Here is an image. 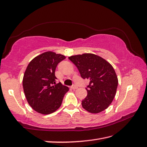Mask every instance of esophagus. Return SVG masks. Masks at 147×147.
<instances>
[{"mask_svg": "<svg viewBox=\"0 0 147 147\" xmlns=\"http://www.w3.org/2000/svg\"><path fill=\"white\" fill-rule=\"evenodd\" d=\"M71 88H72V89H73V90H76V89H78V87L76 86V85H75V84H73L72 86H71Z\"/></svg>", "mask_w": 147, "mask_h": 147, "instance_id": "esophagus-1", "label": "esophagus"}]
</instances>
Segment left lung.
Segmentation results:
<instances>
[{
	"instance_id": "8db88e82",
	"label": "left lung",
	"mask_w": 147,
	"mask_h": 147,
	"mask_svg": "<svg viewBox=\"0 0 147 147\" xmlns=\"http://www.w3.org/2000/svg\"><path fill=\"white\" fill-rule=\"evenodd\" d=\"M68 58L77 67L81 78L90 81L82 107L92 113L106 110L113 100L118 84L113 67L103 58L94 54L86 53Z\"/></svg>"
}]
</instances>
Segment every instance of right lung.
Returning <instances> with one entry per match:
<instances>
[{
  "label": "right lung",
  "instance_id": "add662e5",
  "mask_svg": "<svg viewBox=\"0 0 147 147\" xmlns=\"http://www.w3.org/2000/svg\"><path fill=\"white\" fill-rule=\"evenodd\" d=\"M66 57L48 51L30 61L24 74L22 85L27 101L39 113L48 115L59 108L68 87L56 84L55 71Z\"/></svg>",
  "mask_w": 147,
  "mask_h": 147
}]
</instances>
